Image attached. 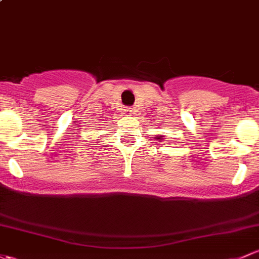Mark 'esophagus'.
<instances>
[{"label":"esophagus","instance_id":"34e87169","mask_svg":"<svg viewBox=\"0 0 259 259\" xmlns=\"http://www.w3.org/2000/svg\"><path fill=\"white\" fill-rule=\"evenodd\" d=\"M124 111H125V113H126V114H132V113H133V108H126Z\"/></svg>","mask_w":259,"mask_h":259}]
</instances>
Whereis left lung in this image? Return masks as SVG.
I'll return each mask as SVG.
<instances>
[{
    "label": "left lung",
    "instance_id": "obj_1",
    "mask_svg": "<svg viewBox=\"0 0 259 259\" xmlns=\"http://www.w3.org/2000/svg\"><path fill=\"white\" fill-rule=\"evenodd\" d=\"M157 139H162V137H157Z\"/></svg>",
    "mask_w": 259,
    "mask_h": 259
}]
</instances>
